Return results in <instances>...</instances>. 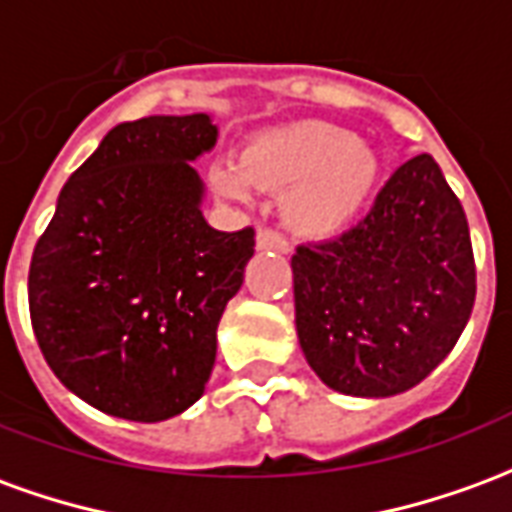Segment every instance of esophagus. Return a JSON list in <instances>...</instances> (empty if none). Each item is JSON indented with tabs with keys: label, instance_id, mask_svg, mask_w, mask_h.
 <instances>
[{
	"label": "esophagus",
	"instance_id": "obj_1",
	"mask_svg": "<svg viewBox=\"0 0 512 512\" xmlns=\"http://www.w3.org/2000/svg\"><path fill=\"white\" fill-rule=\"evenodd\" d=\"M257 246L260 249H277V252H285L288 249V241H285V235L274 230V227H260L257 230Z\"/></svg>",
	"mask_w": 512,
	"mask_h": 512
}]
</instances>
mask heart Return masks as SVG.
Returning a JSON list of instances; mask_svg holds the SVG:
<instances>
[{"label":"heart","mask_w":512,"mask_h":512,"mask_svg":"<svg viewBox=\"0 0 512 512\" xmlns=\"http://www.w3.org/2000/svg\"><path fill=\"white\" fill-rule=\"evenodd\" d=\"M378 180L373 150L345 128L293 123L255 136L241 150V169L219 164L213 183L224 197L249 200V183L288 189L285 216L307 235L343 230L362 213Z\"/></svg>","instance_id":"heart-1"}]
</instances>
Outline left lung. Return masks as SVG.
<instances>
[{
  "instance_id": "obj_1",
  "label": "left lung",
  "mask_w": 512,
  "mask_h": 512,
  "mask_svg": "<svg viewBox=\"0 0 512 512\" xmlns=\"http://www.w3.org/2000/svg\"><path fill=\"white\" fill-rule=\"evenodd\" d=\"M301 351L343 395H400L450 354L477 293L461 200L433 156L408 158L362 222L290 260Z\"/></svg>"
}]
</instances>
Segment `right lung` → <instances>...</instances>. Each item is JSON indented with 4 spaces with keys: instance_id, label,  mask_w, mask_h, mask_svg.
I'll return each instance as SVG.
<instances>
[{
    "instance_id": "obj_1",
    "label": "right lung",
    "mask_w": 512,
    "mask_h": 512,
    "mask_svg": "<svg viewBox=\"0 0 512 512\" xmlns=\"http://www.w3.org/2000/svg\"><path fill=\"white\" fill-rule=\"evenodd\" d=\"M208 115L120 123L62 186L29 263V318L54 376L104 414L161 422L197 403L255 230H213L191 161Z\"/></svg>"
}]
</instances>
